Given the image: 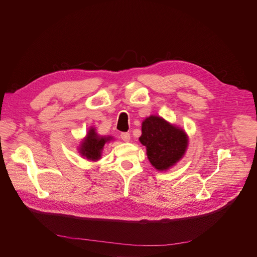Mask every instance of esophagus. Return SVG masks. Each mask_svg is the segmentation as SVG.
<instances>
[{
	"label": "esophagus",
	"mask_w": 257,
	"mask_h": 257,
	"mask_svg": "<svg viewBox=\"0 0 257 257\" xmlns=\"http://www.w3.org/2000/svg\"><path fill=\"white\" fill-rule=\"evenodd\" d=\"M121 139H122L123 142L128 143V142H130V134L129 133H122L121 134Z\"/></svg>",
	"instance_id": "1"
}]
</instances>
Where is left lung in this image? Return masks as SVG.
Masks as SVG:
<instances>
[{"label": "left lung", "instance_id": "8db88e82", "mask_svg": "<svg viewBox=\"0 0 257 257\" xmlns=\"http://www.w3.org/2000/svg\"><path fill=\"white\" fill-rule=\"evenodd\" d=\"M140 142L146 147L151 164L166 172L185 156L189 139L181 127L159 115H150L143 121Z\"/></svg>", "mask_w": 257, "mask_h": 257}]
</instances>
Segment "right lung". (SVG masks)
Returning <instances> with one entry per match:
<instances>
[{
	"mask_svg": "<svg viewBox=\"0 0 257 257\" xmlns=\"http://www.w3.org/2000/svg\"><path fill=\"white\" fill-rule=\"evenodd\" d=\"M113 140L112 136H102L96 132V128L90 127L87 135L80 142L77 150L80 156L90 161H98L101 159L102 152L106 144Z\"/></svg>",
	"mask_w": 257,
	"mask_h": 257,
	"instance_id": "1",
	"label": "right lung"
}]
</instances>
